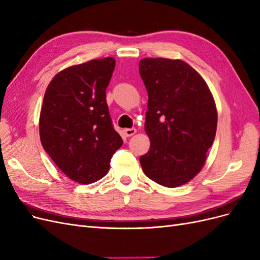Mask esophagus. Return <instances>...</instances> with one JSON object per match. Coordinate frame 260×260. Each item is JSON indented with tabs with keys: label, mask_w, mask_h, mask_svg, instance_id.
<instances>
[{
	"label": "esophagus",
	"mask_w": 260,
	"mask_h": 260,
	"mask_svg": "<svg viewBox=\"0 0 260 260\" xmlns=\"http://www.w3.org/2000/svg\"><path fill=\"white\" fill-rule=\"evenodd\" d=\"M136 132H137V130H136L135 128L124 129V130H123V135H124L125 137H132L133 135H136Z\"/></svg>",
	"instance_id": "1"
}]
</instances>
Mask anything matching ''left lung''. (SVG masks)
<instances>
[{
  "label": "left lung",
  "mask_w": 260,
  "mask_h": 260,
  "mask_svg": "<svg viewBox=\"0 0 260 260\" xmlns=\"http://www.w3.org/2000/svg\"><path fill=\"white\" fill-rule=\"evenodd\" d=\"M139 72L148 94L144 174L167 187L187 183L202 170L214 143L217 109L201 75L181 59L143 58Z\"/></svg>",
  "instance_id": "1"
}]
</instances>
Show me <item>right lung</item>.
Returning a JSON list of instances; mask_svg holds the SVG:
<instances>
[{
	"label": "right lung",
	"mask_w": 260,
	"mask_h": 260,
	"mask_svg": "<svg viewBox=\"0 0 260 260\" xmlns=\"http://www.w3.org/2000/svg\"><path fill=\"white\" fill-rule=\"evenodd\" d=\"M115 64L106 57L68 67L44 94L39 121L42 146L68 178L82 184L103 178L122 145L106 103Z\"/></svg>",
	"instance_id": "1"
}]
</instances>
